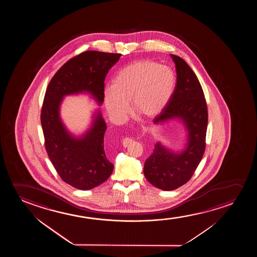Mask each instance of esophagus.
I'll return each mask as SVG.
<instances>
[{
    "mask_svg": "<svg viewBox=\"0 0 257 257\" xmlns=\"http://www.w3.org/2000/svg\"><path fill=\"white\" fill-rule=\"evenodd\" d=\"M132 142H133V140L130 138H124L123 140V146L124 148H127L132 144Z\"/></svg>",
    "mask_w": 257,
    "mask_h": 257,
    "instance_id": "34e87169",
    "label": "esophagus"
}]
</instances>
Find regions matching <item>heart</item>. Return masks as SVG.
<instances>
[{
    "mask_svg": "<svg viewBox=\"0 0 257 257\" xmlns=\"http://www.w3.org/2000/svg\"><path fill=\"white\" fill-rule=\"evenodd\" d=\"M176 84L174 71L151 60H138L121 68L112 86L103 90L106 109L114 119L123 120L131 108L138 115L150 118L165 108Z\"/></svg>",
    "mask_w": 257,
    "mask_h": 257,
    "instance_id": "1",
    "label": "heart"
}]
</instances>
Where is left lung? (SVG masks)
Instances as JSON below:
<instances>
[{
    "instance_id": "1",
    "label": "left lung",
    "mask_w": 257,
    "mask_h": 257,
    "mask_svg": "<svg viewBox=\"0 0 257 257\" xmlns=\"http://www.w3.org/2000/svg\"><path fill=\"white\" fill-rule=\"evenodd\" d=\"M176 68V85L169 102L154 123L179 118L188 131L186 148L179 154L160 142L145 162L144 175L152 185L163 190H176L189 181L205 150L208 110L204 91L193 70L181 57L170 54Z\"/></svg>"
}]
</instances>
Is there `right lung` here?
Masks as SVG:
<instances>
[{
    "instance_id": "add662e5",
    "label": "right lung",
    "mask_w": 257,
    "mask_h": 257,
    "mask_svg": "<svg viewBox=\"0 0 257 257\" xmlns=\"http://www.w3.org/2000/svg\"><path fill=\"white\" fill-rule=\"evenodd\" d=\"M120 56L97 51L80 53L57 71L46 88L40 116L46 150L60 178L78 190L98 186L112 173L103 144L107 126L98 111L86 134L73 137L60 120V103L65 95L88 92L102 104L106 74Z\"/></svg>"
}]
</instances>
